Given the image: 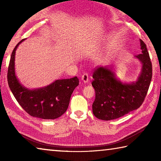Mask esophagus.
I'll return each mask as SVG.
<instances>
[{
  "instance_id": "esophagus-1",
  "label": "esophagus",
  "mask_w": 161,
  "mask_h": 161,
  "mask_svg": "<svg viewBox=\"0 0 161 161\" xmlns=\"http://www.w3.org/2000/svg\"><path fill=\"white\" fill-rule=\"evenodd\" d=\"M81 79L84 83L89 82V75L88 74H86V73H84V74L81 76Z\"/></svg>"
}]
</instances>
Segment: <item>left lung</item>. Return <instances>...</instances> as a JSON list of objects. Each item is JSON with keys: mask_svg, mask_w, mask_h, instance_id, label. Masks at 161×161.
Listing matches in <instances>:
<instances>
[{"mask_svg": "<svg viewBox=\"0 0 161 161\" xmlns=\"http://www.w3.org/2000/svg\"><path fill=\"white\" fill-rule=\"evenodd\" d=\"M141 54L135 56L141 64L137 80L123 82L116 77L113 65L95 69L92 82L95 100L92 111L97 119L109 121L137 109L142 104L152 79V64L146 45L140 40Z\"/></svg>", "mask_w": 161, "mask_h": 161, "instance_id": "obj_1", "label": "left lung"}]
</instances>
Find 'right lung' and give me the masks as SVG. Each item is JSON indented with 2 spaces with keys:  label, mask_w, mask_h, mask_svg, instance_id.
Returning a JSON list of instances; mask_svg holds the SVG:
<instances>
[{
  "label": "right lung",
  "mask_w": 161,
  "mask_h": 161,
  "mask_svg": "<svg viewBox=\"0 0 161 161\" xmlns=\"http://www.w3.org/2000/svg\"><path fill=\"white\" fill-rule=\"evenodd\" d=\"M13 50L8 69V83L13 96L22 108L30 115L42 119H55L67 111L70 97L79 85V79L57 80L41 88L28 89L22 84L15 71V51L21 42Z\"/></svg>",
  "instance_id": "obj_1"
}]
</instances>
